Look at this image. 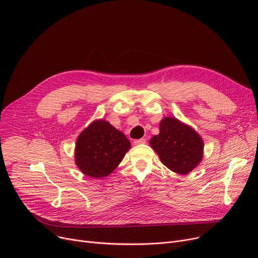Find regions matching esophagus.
<instances>
[{
	"label": "esophagus",
	"mask_w": 258,
	"mask_h": 258,
	"mask_svg": "<svg viewBox=\"0 0 258 258\" xmlns=\"http://www.w3.org/2000/svg\"><path fill=\"white\" fill-rule=\"evenodd\" d=\"M145 142H146V139H144V138L134 140V144H136V145H138V144H143V143H145Z\"/></svg>",
	"instance_id": "esophagus-1"
}]
</instances>
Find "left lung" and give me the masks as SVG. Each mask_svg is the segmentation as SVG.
<instances>
[{"mask_svg": "<svg viewBox=\"0 0 258 258\" xmlns=\"http://www.w3.org/2000/svg\"><path fill=\"white\" fill-rule=\"evenodd\" d=\"M151 146L170 170L186 174L198 166L203 158L202 138L198 133L175 118L167 117L160 122V134L154 136Z\"/></svg>", "mask_w": 258, "mask_h": 258, "instance_id": "left-lung-1", "label": "left lung"}]
</instances>
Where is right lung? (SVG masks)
<instances>
[{
  "label": "right lung",
  "mask_w": 258,
  "mask_h": 258,
  "mask_svg": "<svg viewBox=\"0 0 258 258\" xmlns=\"http://www.w3.org/2000/svg\"><path fill=\"white\" fill-rule=\"evenodd\" d=\"M130 147L128 139L108 122L94 121L79 135L75 161L88 177L102 178L119 165Z\"/></svg>",
  "instance_id": "obj_1"
}]
</instances>
